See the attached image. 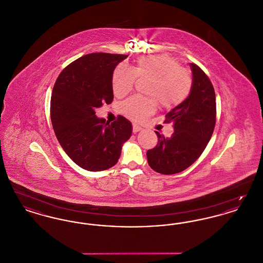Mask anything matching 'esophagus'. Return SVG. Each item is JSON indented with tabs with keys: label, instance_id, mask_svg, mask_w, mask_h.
<instances>
[{
	"label": "esophagus",
	"instance_id": "1",
	"mask_svg": "<svg viewBox=\"0 0 263 263\" xmlns=\"http://www.w3.org/2000/svg\"><path fill=\"white\" fill-rule=\"evenodd\" d=\"M142 128L137 124H133V133H137L139 131H141Z\"/></svg>",
	"mask_w": 263,
	"mask_h": 263
}]
</instances>
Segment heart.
<instances>
[{
    "label": "heart",
    "mask_w": 263,
    "mask_h": 263,
    "mask_svg": "<svg viewBox=\"0 0 263 263\" xmlns=\"http://www.w3.org/2000/svg\"><path fill=\"white\" fill-rule=\"evenodd\" d=\"M137 77L150 80L147 88L149 98L132 97L126 100L121 110L128 118L141 121L155 112L157 104L172 109L186 100L192 88V80L187 71L175 58L165 55L145 56L138 60L134 69L118 65L112 75V89L116 97L122 98L135 87Z\"/></svg>",
    "instance_id": "obj_1"
}]
</instances>
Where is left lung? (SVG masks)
Here are the masks:
<instances>
[{"mask_svg": "<svg viewBox=\"0 0 263 263\" xmlns=\"http://www.w3.org/2000/svg\"><path fill=\"white\" fill-rule=\"evenodd\" d=\"M192 88L187 99L165 115L174 134L164 138L156 132L158 145L147 152L151 167L163 175L178 174L190 166L205 150L216 122V97L209 78L196 64H189Z\"/></svg>", "mask_w": 263, "mask_h": 263, "instance_id": "left-lung-1", "label": "left lung"}]
</instances>
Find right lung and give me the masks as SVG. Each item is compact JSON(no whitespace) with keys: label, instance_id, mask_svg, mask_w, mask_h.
Listing matches in <instances>:
<instances>
[{"label":"right lung","instance_id":"add662e5","mask_svg":"<svg viewBox=\"0 0 263 263\" xmlns=\"http://www.w3.org/2000/svg\"><path fill=\"white\" fill-rule=\"evenodd\" d=\"M127 55L91 53L68 65L51 96V122L63 150L84 170L100 172L118 162L132 124L120 116L112 123L96 109L113 100L112 75Z\"/></svg>","mask_w":263,"mask_h":263}]
</instances>
